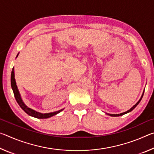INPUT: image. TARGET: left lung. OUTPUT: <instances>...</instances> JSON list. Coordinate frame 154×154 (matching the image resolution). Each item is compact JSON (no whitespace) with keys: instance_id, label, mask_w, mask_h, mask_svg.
<instances>
[{"instance_id":"1","label":"left lung","mask_w":154,"mask_h":154,"mask_svg":"<svg viewBox=\"0 0 154 154\" xmlns=\"http://www.w3.org/2000/svg\"><path fill=\"white\" fill-rule=\"evenodd\" d=\"M143 95H142V96H141V98H140V100L138 101V102L136 103V105H134L133 106H132V107L130 109V110H128V111H126V112H124V113H120V114H109V116H113V117H117V116H123V115H124V114H126V113H129V112H130V111H132V110H133V109L136 107V106L138 105V104H139V103H140V100H141L142 99V98H143Z\"/></svg>"}]
</instances>
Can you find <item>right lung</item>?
Returning a JSON list of instances; mask_svg holds the SVG:
<instances>
[{"label": "right lung", "instance_id": "1", "mask_svg": "<svg viewBox=\"0 0 154 154\" xmlns=\"http://www.w3.org/2000/svg\"><path fill=\"white\" fill-rule=\"evenodd\" d=\"M11 88L13 90V92H14V96L15 98V100H16L17 103H18V105H20V106L22 108L23 110H24L26 113L28 115H29L30 116H32L34 118H39V119H45V118H50L51 116H55V115L58 114L60 112L62 111L63 109H61V110L57 111L55 112H52V113H38L37 111H35L31 109L30 108H28L27 106L25 105V104L23 102L22 98H21L20 94L19 93V91H18L17 87L16 85V82H15V75H14V69L13 68L12 71H11Z\"/></svg>", "mask_w": 154, "mask_h": 154}]
</instances>
